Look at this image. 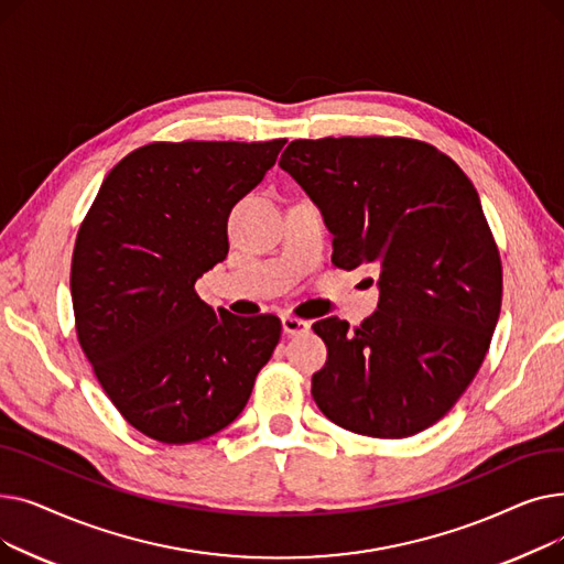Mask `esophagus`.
<instances>
[{"instance_id":"esophagus-1","label":"esophagus","mask_w":564,"mask_h":564,"mask_svg":"<svg viewBox=\"0 0 564 564\" xmlns=\"http://www.w3.org/2000/svg\"><path fill=\"white\" fill-rule=\"evenodd\" d=\"M281 324H283V332L288 336H302V334H308V329H311V324L306 319L292 317V315H283Z\"/></svg>"}]
</instances>
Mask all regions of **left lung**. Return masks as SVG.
Wrapping results in <instances>:
<instances>
[{
	"label": "left lung",
	"mask_w": 564,
	"mask_h": 564,
	"mask_svg": "<svg viewBox=\"0 0 564 564\" xmlns=\"http://www.w3.org/2000/svg\"><path fill=\"white\" fill-rule=\"evenodd\" d=\"M279 166L317 205L343 270L375 264L359 329L324 317L313 400L336 425L404 438L441 421L480 370L500 313V258L480 196L434 145L402 137L297 139Z\"/></svg>",
	"instance_id": "8db88e82"
}]
</instances>
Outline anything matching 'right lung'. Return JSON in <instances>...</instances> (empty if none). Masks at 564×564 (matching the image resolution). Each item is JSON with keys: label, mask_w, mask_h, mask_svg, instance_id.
<instances>
[{"label": "right lung", "mask_w": 564, "mask_h": 564, "mask_svg": "<svg viewBox=\"0 0 564 564\" xmlns=\"http://www.w3.org/2000/svg\"><path fill=\"white\" fill-rule=\"evenodd\" d=\"M285 139L148 143L118 162L73 253L77 338L123 419L162 443L228 427L281 338L274 315L207 306L194 283L228 253V215Z\"/></svg>", "instance_id": "1"}]
</instances>
